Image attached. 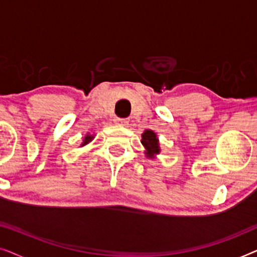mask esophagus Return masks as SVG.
Returning a JSON list of instances; mask_svg holds the SVG:
<instances>
[{
  "mask_svg": "<svg viewBox=\"0 0 257 257\" xmlns=\"http://www.w3.org/2000/svg\"><path fill=\"white\" fill-rule=\"evenodd\" d=\"M114 122L117 125H120V126H126L128 124V120L127 119H120V118H117L114 119Z\"/></svg>",
  "mask_w": 257,
  "mask_h": 257,
  "instance_id": "esophagus-1",
  "label": "esophagus"
}]
</instances>
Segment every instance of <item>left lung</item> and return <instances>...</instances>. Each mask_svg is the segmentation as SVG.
<instances>
[{"label": "left lung", "mask_w": 257, "mask_h": 257, "mask_svg": "<svg viewBox=\"0 0 257 257\" xmlns=\"http://www.w3.org/2000/svg\"><path fill=\"white\" fill-rule=\"evenodd\" d=\"M142 144L146 150V157L154 158V156L159 154L160 147H159V140L157 138V135L151 130H146L142 135Z\"/></svg>", "instance_id": "left-lung-1"}]
</instances>
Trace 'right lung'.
Returning <instances> with one entry per match:
<instances>
[{
  "mask_svg": "<svg viewBox=\"0 0 257 257\" xmlns=\"http://www.w3.org/2000/svg\"><path fill=\"white\" fill-rule=\"evenodd\" d=\"M94 138L93 136H90L89 133H87V135L85 136V138H84V140H83V143H82V145L80 146H85V145H87V144H89L90 142H92V139Z\"/></svg>",
  "mask_w": 257,
  "mask_h": 257,
  "instance_id": "add662e5",
  "label": "right lung"
}]
</instances>
